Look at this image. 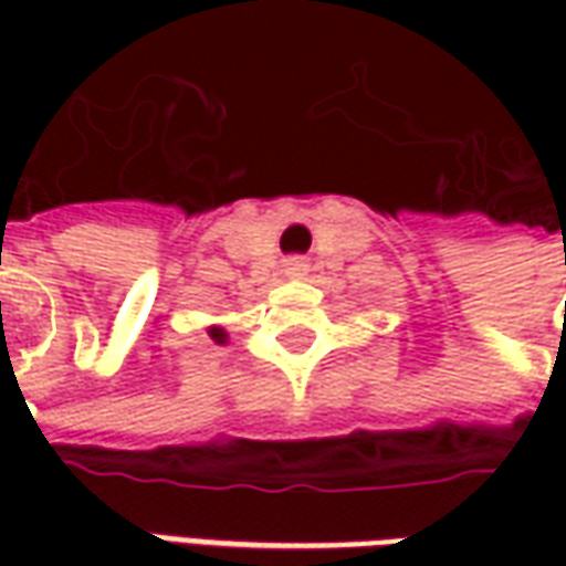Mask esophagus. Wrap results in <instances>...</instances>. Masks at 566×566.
Listing matches in <instances>:
<instances>
[{
    "label": "esophagus",
    "instance_id": "esophagus-1",
    "mask_svg": "<svg viewBox=\"0 0 566 566\" xmlns=\"http://www.w3.org/2000/svg\"><path fill=\"white\" fill-rule=\"evenodd\" d=\"M284 270H287V275H306V260H300V258L287 260V266H284Z\"/></svg>",
    "mask_w": 566,
    "mask_h": 566
}]
</instances>
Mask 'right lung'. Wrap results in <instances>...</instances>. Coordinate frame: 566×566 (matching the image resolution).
Masks as SVG:
<instances>
[{"label":"right lung","instance_id":"1","mask_svg":"<svg viewBox=\"0 0 566 566\" xmlns=\"http://www.w3.org/2000/svg\"><path fill=\"white\" fill-rule=\"evenodd\" d=\"M211 339H218V343H223V331H218V327H214V331H211Z\"/></svg>","mask_w":566,"mask_h":566}]
</instances>
